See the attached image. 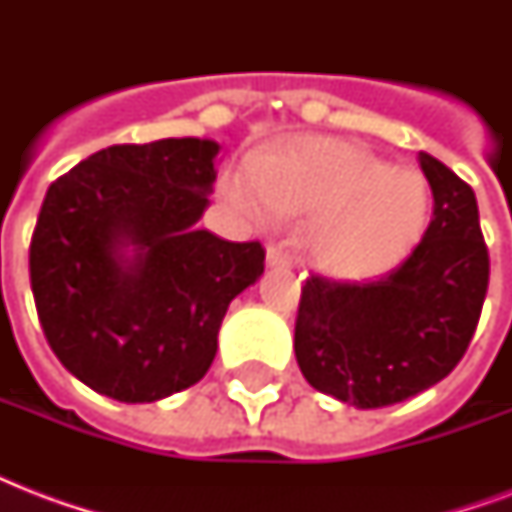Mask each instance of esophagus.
<instances>
[{
	"mask_svg": "<svg viewBox=\"0 0 512 512\" xmlns=\"http://www.w3.org/2000/svg\"><path fill=\"white\" fill-rule=\"evenodd\" d=\"M265 263L271 268H289L292 265V255L281 244H268V252H265Z\"/></svg>",
	"mask_w": 512,
	"mask_h": 512,
	"instance_id": "34e87169",
	"label": "esophagus"
}]
</instances>
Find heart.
I'll return each instance as SVG.
<instances>
[{
    "mask_svg": "<svg viewBox=\"0 0 512 512\" xmlns=\"http://www.w3.org/2000/svg\"><path fill=\"white\" fill-rule=\"evenodd\" d=\"M252 183L233 180L236 204L305 212L313 260L340 276H369L398 263L422 236L428 185L412 170H390L366 148L297 138L252 162Z\"/></svg>",
    "mask_w": 512,
    "mask_h": 512,
    "instance_id": "heart-1",
    "label": "heart"
}]
</instances>
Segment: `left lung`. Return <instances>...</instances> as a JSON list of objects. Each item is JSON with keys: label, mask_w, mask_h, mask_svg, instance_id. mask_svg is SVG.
<instances>
[{"label": "left lung", "mask_w": 512, "mask_h": 512, "mask_svg": "<svg viewBox=\"0 0 512 512\" xmlns=\"http://www.w3.org/2000/svg\"><path fill=\"white\" fill-rule=\"evenodd\" d=\"M420 167L433 217L404 263L361 281L311 273L300 295V372L358 409L398 404L444 380L473 340L489 289L476 193L425 151Z\"/></svg>", "instance_id": "8db88e82"}]
</instances>
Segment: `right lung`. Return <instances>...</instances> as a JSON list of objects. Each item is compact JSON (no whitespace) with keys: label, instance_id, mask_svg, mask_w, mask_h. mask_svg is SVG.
<instances>
[{"label":"right lung","instance_id":"obj_1","mask_svg":"<svg viewBox=\"0 0 512 512\" xmlns=\"http://www.w3.org/2000/svg\"><path fill=\"white\" fill-rule=\"evenodd\" d=\"M217 151L119 143L47 188L28 247L36 313L60 364L103 396L143 404L199 382L228 305L263 273L260 241L193 231Z\"/></svg>","mask_w":512,"mask_h":512}]
</instances>
